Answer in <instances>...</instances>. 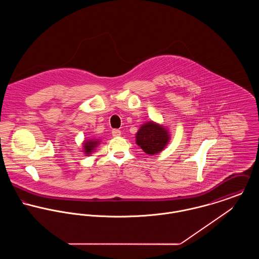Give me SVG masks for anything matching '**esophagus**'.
Wrapping results in <instances>:
<instances>
[{
    "mask_svg": "<svg viewBox=\"0 0 259 259\" xmlns=\"http://www.w3.org/2000/svg\"><path fill=\"white\" fill-rule=\"evenodd\" d=\"M111 134H112V137L116 138V137H119L121 135V132L119 130H112Z\"/></svg>",
    "mask_w": 259,
    "mask_h": 259,
    "instance_id": "esophagus-1",
    "label": "esophagus"
}]
</instances>
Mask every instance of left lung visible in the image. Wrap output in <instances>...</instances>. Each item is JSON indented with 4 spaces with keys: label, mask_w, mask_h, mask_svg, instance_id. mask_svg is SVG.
Segmentation results:
<instances>
[{
    "label": "left lung",
    "mask_w": 259,
    "mask_h": 259,
    "mask_svg": "<svg viewBox=\"0 0 259 259\" xmlns=\"http://www.w3.org/2000/svg\"><path fill=\"white\" fill-rule=\"evenodd\" d=\"M170 140L167 127L155 121L148 120L142 124L136 134V143L148 154H157L165 148Z\"/></svg>",
    "instance_id": "8db88e82"
}]
</instances>
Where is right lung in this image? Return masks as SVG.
Listing matches in <instances>:
<instances>
[{
    "label": "right lung",
    "mask_w": 259,
    "mask_h": 259,
    "mask_svg": "<svg viewBox=\"0 0 259 259\" xmlns=\"http://www.w3.org/2000/svg\"><path fill=\"white\" fill-rule=\"evenodd\" d=\"M101 141L98 139H91V140H85L82 143V152L85 155H91L93 151L96 150V148L100 145Z\"/></svg>",
    "instance_id": "1"
}]
</instances>
